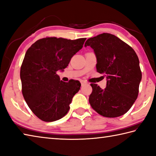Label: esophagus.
Here are the masks:
<instances>
[{"mask_svg":"<svg viewBox=\"0 0 156 156\" xmlns=\"http://www.w3.org/2000/svg\"><path fill=\"white\" fill-rule=\"evenodd\" d=\"M80 83H81L82 86H83L84 84H86V82H84V81H83V80H81V81H80Z\"/></svg>","mask_w":156,"mask_h":156,"instance_id":"1","label":"esophagus"}]
</instances>
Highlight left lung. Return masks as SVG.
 I'll return each mask as SVG.
<instances>
[{
	"label": "left lung",
	"instance_id": "8db88e82",
	"mask_svg": "<svg viewBox=\"0 0 156 156\" xmlns=\"http://www.w3.org/2000/svg\"><path fill=\"white\" fill-rule=\"evenodd\" d=\"M93 48L97 72L105 74L107 86L102 89L91 84L89 103L94 111L107 118L122 115L129 110L139 94L142 74L135 51L115 35L103 33L88 38L84 47Z\"/></svg>",
	"mask_w": 156,
	"mask_h": 156
}]
</instances>
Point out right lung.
Segmentation results:
<instances>
[{
  "label": "right lung",
  "instance_id": "right-lung-1",
  "mask_svg": "<svg viewBox=\"0 0 156 156\" xmlns=\"http://www.w3.org/2000/svg\"><path fill=\"white\" fill-rule=\"evenodd\" d=\"M85 41L47 37L35 42L26 51L20 69L22 94L30 109L41 120L56 121L68 112L81 84L78 80H60L57 72L67 68Z\"/></svg>",
  "mask_w": 156,
  "mask_h": 156
}]
</instances>
